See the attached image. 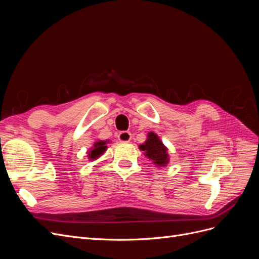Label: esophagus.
Wrapping results in <instances>:
<instances>
[{
    "label": "esophagus",
    "instance_id": "esophagus-1",
    "mask_svg": "<svg viewBox=\"0 0 259 259\" xmlns=\"http://www.w3.org/2000/svg\"><path fill=\"white\" fill-rule=\"evenodd\" d=\"M117 138H119V140L122 143H128L132 138V134L127 131H123L120 132V134L117 135Z\"/></svg>",
    "mask_w": 259,
    "mask_h": 259
}]
</instances>
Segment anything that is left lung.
<instances>
[{
	"mask_svg": "<svg viewBox=\"0 0 259 259\" xmlns=\"http://www.w3.org/2000/svg\"><path fill=\"white\" fill-rule=\"evenodd\" d=\"M139 149L144 151L145 155L156 165V167L166 166L169 162L167 148L163 145L159 136L153 132L148 133L147 140L143 145H139Z\"/></svg>",
	"mask_w": 259,
	"mask_h": 259,
	"instance_id": "left-lung-1",
	"label": "left lung"
}]
</instances>
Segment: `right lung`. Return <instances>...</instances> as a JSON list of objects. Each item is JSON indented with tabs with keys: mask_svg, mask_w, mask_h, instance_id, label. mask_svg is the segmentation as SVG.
<instances>
[{
	"mask_svg": "<svg viewBox=\"0 0 259 259\" xmlns=\"http://www.w3.org/2000/svg\"><path fill=\"white\" fill-rule=\"evenodd\" d=\"M109 142L107 140H98L94 146L90 149V151L88 152L89 159L92 161L97 160L100 155H103V153L107 150V144Z\"/></svg>",
	"mask_w": 259,
	"mask_h": 259,
	"instance_id": "right-lung-1",
	"label": "right lung"
}]
</instances>
